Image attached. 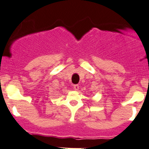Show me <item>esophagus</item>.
Instances as JSON below:
<instances>
[{"instance_id": "34e87169", "label": "esophagus", "mask_w": 149, "mask_h": 149, "mask_svg": "<svg viewBox=\"0 0 149 149\" xmlns=\"http://www.w3.org/2000/svg\"><path fill=\"white\" fill-rule=\"evenodd\" d=\"M73 88H74V90H78L79 88V86L78 85H74V86H73Z\"/></svg>"}]
</instances>
